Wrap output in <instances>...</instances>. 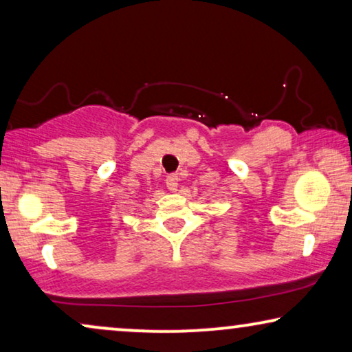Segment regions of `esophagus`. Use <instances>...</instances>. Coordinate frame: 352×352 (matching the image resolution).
<instances>
[{"label":"esophagus","instance_id":"obj_1","mask_svg":"<svg viewBox=\"0 0 352 352\" xmlns=\"http://www.w3.org/2000/svg\"><path fill=\"white\" fill-rule=\"evenodd\" d=\"M177 184H179V176H177V175H170L166 177V187L171 192L177 190Z\"/></svg>","mask_w":352,"mask_h":352}]
</instances>
